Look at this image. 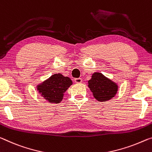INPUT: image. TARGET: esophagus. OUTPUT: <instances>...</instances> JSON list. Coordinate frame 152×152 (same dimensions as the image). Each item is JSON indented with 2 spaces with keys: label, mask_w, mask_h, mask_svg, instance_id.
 I'll use <instances>...</instances> for the list:
<instances>
[{
  "label": "esophagus",
  "mask_w": 152,
  "mask_h": 152,
  "mask_svg": "<svg viewBox=\"0 0 152 152\" xmlns=\"http://www.w3.org/2000/svg\"><path fill=\"white\" fill-rule=\"evenodd\" d=\"M74 82H75L76 83H81L82 82H83V80H82V78H75L74 79Z\"/></svg>",
  "instance_id": "esophagus-1"
}]
</instances>
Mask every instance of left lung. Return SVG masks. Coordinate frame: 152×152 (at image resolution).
<instances>
[{"mask_svg":"<svg viewBox=\"0 0 152 152\" xmlns=\"http://www.w3.org/2000/svg\"><path fill=\"white\" fill-rule=\"evenodd\" d=\"M88 84L93 97L100 102L110 100L115 97L118 91V85L116 83L99 72L93 73Z\"/></svg>","mask_w":152,"mask_h":152,"instance_id":"obj_1","label":"left lung"}]
</instances>
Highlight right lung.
Segmentation results:
<instances>
[{"label": "right lung", "instance_id": "add662e5", "mask_svg": "<svg viewBox=\"0 0 152 152\" xmlns=\"http://www.w3.org/2000/svg\"><path fill=\"white\" fill-rule=\"evenodd\" d=\"M72 85V81L69 77L59 73L38 85L37 88L40 96L48 102L59 103L63 99L64 93Z\"/></svg>", "mask_w": 152, "mask_h": 152}]
</instances>
